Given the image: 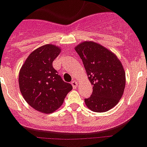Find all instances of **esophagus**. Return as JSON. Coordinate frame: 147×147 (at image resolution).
Masks as SVG:
<instances>
[{
    "mask_svg": "<svg viewBox=\"0 0 147 147\" xmlns=\"http://www.w3.org/2000/svg\"><path fill=\"white\" fill-rule=\"evenodd\" d=\"M71 84H72V87H73V88H76L78 87V83H77L76 81H75V80H73V81H72V83H71Z\"/></svg>",
    "mask_w": 147,
    "mask_h": 147,
    "instance_id": "34e87169",
    "label": "esophagus"
}]
</instances>
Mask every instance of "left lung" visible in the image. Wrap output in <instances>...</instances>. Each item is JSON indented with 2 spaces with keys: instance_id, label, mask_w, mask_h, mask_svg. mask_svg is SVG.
Here are the masks:
<instances>
[{
  "instance_id": "1",
  "label": "left lung",
  "mask_w": 147,
  "mask_h": 147,
  "mask_svg": "<svg viewBox=\"0 0 147 147\" xmlns=\"http://www.w3.org/2000/svg\"><path fill=\"white\" fill-rule=\"evenodd\" d=\"M88 78L93 85L92 95L85 99L93 112H105L116 106L125 87V72L117 57L94 41H84L75 46Z\"/></svg>"
}]
</instances>
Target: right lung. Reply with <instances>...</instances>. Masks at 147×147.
Here are the masks:
<instances>
[{"mask_svg":"<svg viewBox=\"0 0 147 147\" xmlns=\"http://www.w3.org/2000/svg\"><path fill=\"white\" fill-rule=\"evenodd\" d=\"M61 52L59 46L46 44L30 53L19 73V86L27 103L35 110L50 114L62 105L72 89L54 69L52 63Z\"/></svg>","mask_w":147,"mask_h":147,"instance_id":"1","label":"right lung"}]
</instances>
